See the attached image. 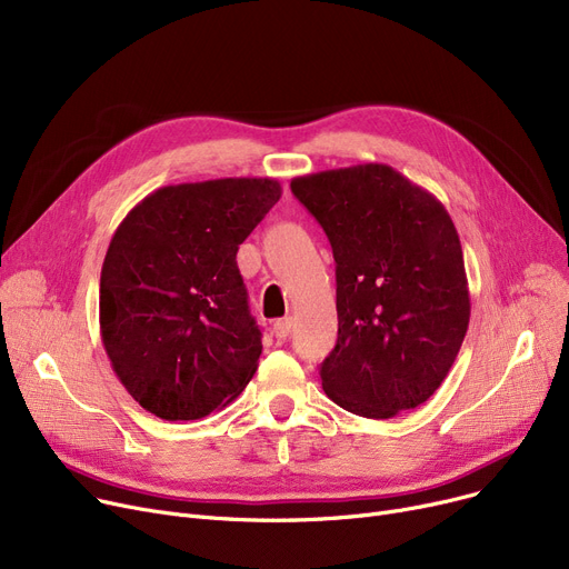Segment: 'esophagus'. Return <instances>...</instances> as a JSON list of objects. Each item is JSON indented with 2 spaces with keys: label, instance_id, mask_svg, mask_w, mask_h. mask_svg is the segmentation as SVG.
Returning a JSON list of instances; mask_svg holds the SVG:
<instances>
[{
  "label": "esophagus",
  "instance_id": "obj_1",
  "mask_svg": "<svg viewBox=\"0 0 569 569\" xmlns=\"http://www.w3.org/2000/svg\"><path fill=\"white\" fill-rule=\"evenodd\" d=\"M290 327H292L290 318H281V320H277V322H274L272 330H274V335H277V339H279V341H283V339L290 335Z\"/></svg>",
  "mask_w": 569,
  "mask_h": 569
}]
</instances>
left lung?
I'll return each instance as SVG.
<instances>
[{
	"label": "left lung",
	"mask_w": 569,
	"mask_h": 569,
	"mask_svg": "<svg viewBox=\"0 0 569 569\" xmlns=\"http://www.w3.org/2000/svg\"><path fill=\"white\" fill-rule=\"evenodd\" d=\"M337 262L339 337L322 390L369 420L425 403L450 373L470 320L459 232L442 202L385 163L290 182Z\"/></svg>",
	"instance_id": "1"
}]
</instances>
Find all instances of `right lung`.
Segmentation results:
<instances>
[{
    "mask_svg": "<svg viewBox=\"0 0 569 569\" xmlns=\"http://www.w3.org/2000/svg\"><path fill=\"white\" fill-rule=\"evenodd\" d=\"M281 198L272 177L161 187L117 226L101 267L99 322L112 371L161 420H200L258 369L237 249Z\"/></svg>",
    "mask_w": 569,
    "mask_h": 569,
    "instance_id": "obj_1",
    "label": "right lung"
}]
</instances>
